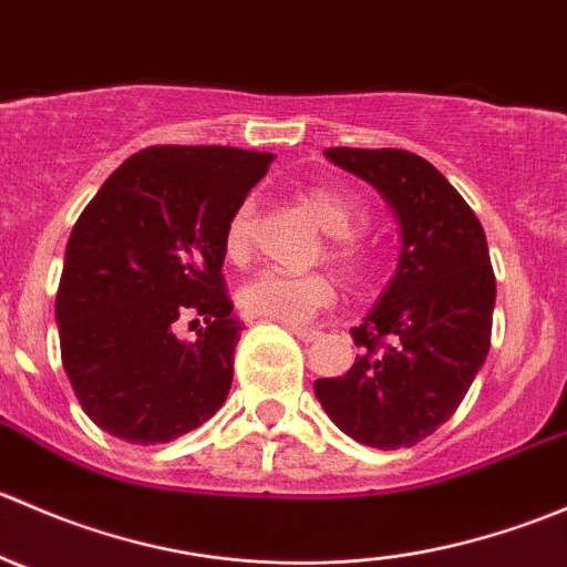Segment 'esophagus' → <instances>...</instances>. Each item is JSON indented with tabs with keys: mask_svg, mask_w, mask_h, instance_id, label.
Returning a JSON list of instances; mask_svg holds the SVG:
<instances>
[{
	"mask_svg": "<svg viewBox=\"0 0 567 567\" xmlns=\"http://www.w3.org/2000/svg\"><path fill=\"white\" fill-rule=\"evenodd\" d=\"M288 329L293 331V334L299 337L301 342H312V340H318V337H320L318 329H307V326H288Z\"/></svg>",
	"mask_w": 567,
	"mask_h": 567,
	"instance_id": "esophagus-1",
	"label": "esophagus"
}]
</instances>
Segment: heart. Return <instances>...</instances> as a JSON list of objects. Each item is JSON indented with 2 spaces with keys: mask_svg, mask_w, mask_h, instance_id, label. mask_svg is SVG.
<instances>
[{
  "mask_svg": "<svg viewBox=\"0 0 567 567\" xmlns=\"http://www.w3.org/2000/svg\"><path fill=\"white\" fill-rule=\"evenodd\" d=\"M305 205L312 219L329 233L331 260L353 268L362 262V247L357 241V227L362 225V203L346 188L318 186L305 194ZM255 241V203L244 199L233 210L225 227V255L233 262L247 260ZM334 301V282L326 274H288L277 268L255 274L238 290V305L251 318L279 320V323H307L318 310Z\"/></svg>",
  "mask_w": 567,
  "mask_h": 567,
  "instance_id": "1",
  "label": "heart"
}]
</instances>
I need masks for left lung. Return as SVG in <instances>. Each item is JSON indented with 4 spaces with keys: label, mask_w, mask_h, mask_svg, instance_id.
<instances>
[{
    "label": "left lung",
    "mask_w": 567,
    "mask_h": 567,
    "mask_svg": "<svg viewBox=\"0 0 567 567\" xmlns=\"http://www.w3.org/2000/svg\"><path fill=\"white\" fill-rule=\"evenodd\" d=\"M392 208L400 257L373 310L353 326L362 353L316 398L346 436L379 450L414 447L447 422L491 348L496 279L485 230L431 162L409 151L329 147Z\"/></svg>",
    "instance_id": "left-lung-1"
}]
</instances>
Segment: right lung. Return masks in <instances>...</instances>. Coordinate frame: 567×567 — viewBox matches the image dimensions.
Returning <instances> with one entry per match:
<instances>
[{
  "mask_svg": "<svg viewBox=\"0 0 567 567\" xmlns=\"http://www.w3.org/2000/svg\"><path fill=\"white\" fill-rule=\"evenodd\" d=\"M271 153L158 145L125 158L79 216L56 326L84 414L131 444H167L208 422L233 384L241 320L221 266L225 227ZM192 322L198 337L181 341Z\"/></svg>",
  "mask_w": 567,
  "mask_h": 567,
  "instance_id": "right-lung-1",
  "label": "right lung"
}]
</instances>
